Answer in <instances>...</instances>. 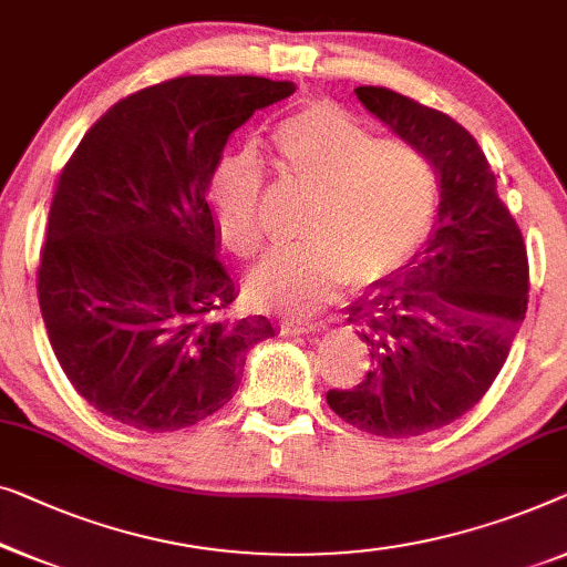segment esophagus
<instances>
[{
  "instance_id": "1",
  "label": "esophagus",
  "mask_w": 567,
  "mask_h": 567,
  "mask_svg": "<svg viewBox=\"0 0 567 567\" xmlns=\"http://www.w3.org/2000/svg\"><path fill=\"white\" fill-rule=\"evenodd\" d=\"M322 330V324L319 322H309V319H281V332L284 334H291V338H297V334H311V332H319Z\"/></svg>"
}]
</instances>
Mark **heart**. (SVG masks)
Instances as JSON below:
<instances>
[{"label":"heart","instance_id":"b5f03b06","mask_svg":"<svg viewBox=\"0 0 567 567\" xmlns=\"http://www.w3.org/2000/svg\"><path fill=\"white\" fill-rule=\"evenodd\" d=\"M286 178L311 199L299 250L274 252L250 270L245 291L264 309L311 311L344 284H371L420 243L437 204V174L414 145L375 141L338 104L317 102L274 133ZM225 245L240 258L264 243L260 171L250 153L227 155L209 182Z\"/></svg>","mask_w":567,"mask_h":567}]
</instances>
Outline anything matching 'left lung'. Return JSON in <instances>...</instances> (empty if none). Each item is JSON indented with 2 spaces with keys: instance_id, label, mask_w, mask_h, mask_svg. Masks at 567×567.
<instances>
[{
  "instance_id": "8db88e82",
  "label": "left lung",
  "mask_w": 567,
  "mask_h": 567,
  "mask_svg": "<svg viewBox=\"0 0 567 567\" xmlns=\"http://www.w3.org/2000/svg\"><path fill=\"white\" fill-rule=\"evenodd\" d=\"M355 94L430 158L440 207L422 250L348 307L371 368L352 389L327 391V404L363 432L416 437L471 412L504 368L527 315V248L463 125L391 89Z\"/></svg>"
}]
</instances>
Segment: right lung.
I'll list each match as a JSON object with an SVG mask.
<instances>
[{
  "label": "right lung",
  "instance_id": "1",
  "mask_svg": "<svg viewBox=\"0 0 567 567\" xmlns=\"http://www.w3.org/2000/svg\"><path fill=\"white\" fill-rule=\"evenodd\" d=\"M291 81L178 76L89 127L55 184L40 250L48 340L81 396L110 420L174 432L235 396L245 355L276 334L229 319L209 182L229 135L293 94Z\"/></svg>",
  "mask_w": 567,
  "mask_h": 567
}]
</instances>
